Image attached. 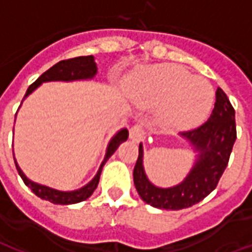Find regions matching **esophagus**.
Returning a JSON list of instances; mask_svg holds the SVG:
<instances>
[{"mask_svg": "<svg viewBox=\"0 0 252 252\" xmlns=\"http://www.w3.org/2000/svg\"><path fill=\"white\" fill-rule=\"evenodd\" d=\"M129 137H131V140L133 142H142L143 137H144V129H143V124L140 123H137L135 126H132L131 129H129Z\"/></svg>", "mask_w": 252, "mask_h": 252, "instance_id": "esophagus-1", "label": "esophagus"}]
</instances>
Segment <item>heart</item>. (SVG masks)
Here are the masks:
<instances>
[{
  "instance_id": "1",
  "label": "heart",
  "mask_w": 252,
  "mask_h": 252,
  "mask_svg": "<svg viewBox=\"0 0 252 252\" xmlns=\"http://www.w3.org/2000/svg\"><path fill=\"white\" fill-rule=\"evenodd\" d=\"M129 88L140 105L162 104L158 121L169 131L200 126L215 102V90L208 79L171 64L151 66L136 72Z\"/></svg>"
}]
</instances>
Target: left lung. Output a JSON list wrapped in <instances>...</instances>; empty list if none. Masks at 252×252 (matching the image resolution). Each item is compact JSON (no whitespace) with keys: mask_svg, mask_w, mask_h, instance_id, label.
<instances>
[{"mask_svg":"<svg viewBox=\"0 0 252 252\" xmlns=\"http://www.w3.org/2000/svg\"><path fill=\"white\" fill-rule=\"evenodd\" d=\"M191 146L195 160L184 181L178 185L160 188L148 180L144 170V150L139 144V157L133 169V184L146 204L178 211L194 205L216 189L227 167L233 143L236 140L235 110L221 89L216 90V102L209 120L193 131L180 133Z\"/></svg>","mask_w":252,"mask_h":252,"instance_id":"1","label":"left lung"}]
</instances>
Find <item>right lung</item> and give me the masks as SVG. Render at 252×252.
Instances as JSON below:
<instances>
[{"label": "right lung", "instance_id": "1", "mask_svg": "<svg viewBox=\"0 0 252 252\" xmlns=\"http://www.w3.org/2000/svg\"><path fill=\"white\" fill-rule=\"evenodd\" d=\"M97 75V63L94 61L93 55H88V57H78L72 58V59H67V61H61L57 64H54L51 68H48L44 74H41L40 77L36 79L35 82L31 85L27 93L24 95V99L30 95L31 93H33L36 89L40 86L41 83L44 82H55V81H62V82H74V81H89L93 79ZM17 115V113H16ZM128 139V129L126 128H121L120 131H117L113 135V137L110 139L106 147V153H105V158L102 160V163L99 164V169L97 171V174L94 175L93 180L88 182L86 185L79 188L77 190H70V191H63V190L54 189L50 186L41 185L37 184L35 181L30 180L27 175L24 174V171L20 169L17 160L14 158V163L17 167L21 180L24 181V184L30 188L37 197H40L41 200L50 201L52 204H58V205H70V204H77L81 201H85L89 198L90 195L93 194V191L95 188L98 186L99 175L102 171L104 164L106 163V160L115 154V151L119 148L121 143L126 142Z\"/></svg>", "mask_w": 252, "mask_h": 252}]
</instances>
